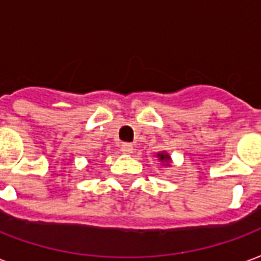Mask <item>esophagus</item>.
Returning <instances> with one entry per match:
<instances>
[{
  "mask_svg": "<svg viewBox=\"0 0 261 261\" xmlns=\"http://www.w3.org/2000/svg\"><path fill=\"white\" fill-rule=\"evenodd\" d=\"M121 150H122L123 154H132L133 146L130 143H123L122 146H121Z\"/></svg>",
  "mask_w": 261,
  "mask_h": 261,
  "instance_id": "obj_1",
  "label": "esophagus"
}]
</instances>
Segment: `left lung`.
<instances>
[{"instance_id": "obj_1", "label": "left lung", "mask_w": 261, "mask_h": 261, "mask_svg": "<svg viewBox=\"0 0 261 261\" xmlns=\"http://www.w3.org/2000/svg\"><path fill=\"white\" fill-rule=\"evenodd\" d=\"M155 157L159 159V161L161 163V165H164V167H170L171 165V161H172V159H171V155L167 151H160V153L155 154Z\"/></svg>"}]
</instances>
